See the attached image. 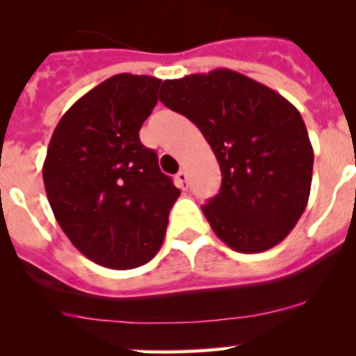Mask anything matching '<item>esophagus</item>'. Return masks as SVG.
<instances>
[{
	"label": "esophagus",
	"instance_id": "obj_1",
	"mask_svg": "<svg viewBox=\"0 0 356 356\" xmlns=\"http://www.w3.org/2000/svg\"><path fill=\"white\" fill-rule=\"evenodd\" d=\"M175 181H177V186L182 189V191H186V189L189 188V184H188V175H186L184 170H181L177 175H175Z\"/></svg>",
	"mask_w": 356,
	"mask_h": 356
}]
</instances>
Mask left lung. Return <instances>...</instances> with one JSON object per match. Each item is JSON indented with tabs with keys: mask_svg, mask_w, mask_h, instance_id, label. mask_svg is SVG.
<instances>
[{
	"mask_svg": "<svg viewBox=\"0 0 356 356\" xmlns=\"http://www.w3.org/2000/svg\"><path fill=\"white\" fill-rule=\"evenodd\" d=\"M160 102L196 124L220 165V193L201 207L215 234L239 253L279 245L310 196L314 148L300 111L229 68L163 81Z\"/></svg>",
	"mask_w": 356,
	"mask_h": 356,
	"instance_id": "1",
	"label": "left lung"
}]
</instances>
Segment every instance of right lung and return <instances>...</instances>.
I'll return each instance as SVG.
<instances>
[{
  "instance_id": "add662e5",
  "label": "right lung",
  "mask_w": 356,
  "mask_h": 356,
  "mask_svg": "<svg viewBox=\"0 0 356 356\" xmlns=\"http://www.w3.org/2000/svg\"><path fill=\"white\" fill-rule=\"evenodd\" d=\"M161 81L117 74L65 111L42 179L56 222L86 258L115 270L141 267L163 243L181 191L139 141Z\"/></svg>"
}]
</instances>
